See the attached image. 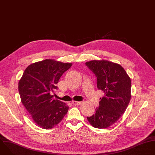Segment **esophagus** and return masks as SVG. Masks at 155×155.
Segmentation results:
<instances>
[{"instance_id": "obj_1", "label": "esophagus", "mask_w": 155, "mask_h": 155, "mask_svg": "<svg viewBox=\"0 0 155 155\" xmlns=\"http://www.w3.org/2000/svg\"><path fill=\"white\" fill-rule=\"evenodd\" d=\"M72 104L74 105H80L82 104V102H77V101H72Z\"/></svg>"}]
</instances>
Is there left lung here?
Listing matches in <instances>:
<instances>
[{
  "label": "left lung",
  "mask_w": 155,
  "mask_h": 155,
  "mask_svg": "<svg viewBox=\"0 0 155 155\" xmlns=\"http://www.w3.org/2000/svg\"><path fill=\"white\" fill-rule=\"evenodd\" d=\"M85 64L97 77L98 90L104 93L95 114L87 119L96 128H107L117 122L128 106L130 78L123 67L112 62L94 60Z\"/></svg>",
  "instance_id": "8db88e82"
}]
</instances>
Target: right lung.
<instances>
[{
	"instance_id": "add662e5",
	"label": "right lung",
	"mask_w": 155,
	"mask_h": 155,
	"mask_svg": "<svg viewBox=\"0 0 155 155\" xmlns=\"http://www.w3.org/2000/svg\"><path fill=\"white\" fill-rule=\"evenodd\" d=\"M54 59H45L29 65L19 81L22 104L37 125L51 129L62 121L69 107L53 98L56 84L62 75L72 66Z\"/></svg>"
}]
</instances>
